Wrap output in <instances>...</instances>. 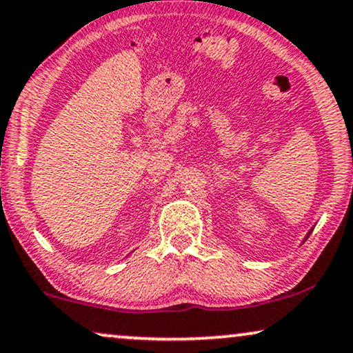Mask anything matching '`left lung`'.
Returning <instances> with one entry per match:
<instances>
[{
  "mask_svg": "<svg viewBox=\"0 0 353 353\" xmlns=\"http://www.w3.org/2000/svg\"><path fill=\"white\" fill-rule=\"evenodd\" d=\"M312 231H313V229H310V231L307 232V237H305V241H307V239H308V236H310V234H312Z\"/></svg>",
  "mask_w": 353,
  "mask_h": 353,
  "instance_id": "8db88e82",
  "label": "left lung"
}]
</instances>
